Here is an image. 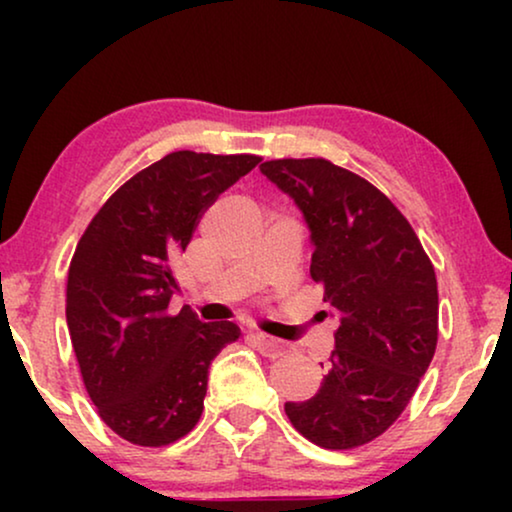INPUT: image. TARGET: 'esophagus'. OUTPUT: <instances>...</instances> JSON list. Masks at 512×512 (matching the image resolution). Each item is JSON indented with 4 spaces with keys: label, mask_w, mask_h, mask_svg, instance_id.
<instances>
[{
    "label": "esophagus",
    "mask_w": 512,
    "mask_h": 512,
    "mask_svg": "<svg viewBox=\"0 0 512 512\" xmlns=\"http://www.w3.org/2000/svg\"><path fill=\"white\" fill-rule=\"evenodd\" d=\"M251 338H254L256 347L261 349V354L270 356V359H277V356H282V354L289 352V347H286L282 340L272 338V335H265L261 331H254V333H251Z\"/></svg>",
    "instance_id": "34e87169"
}]
</instances>
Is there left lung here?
Instances as JSON below:
<instances>
[{"mask_svg": "<svg viewBox=\"0 0 512 512\" xmlns=\"http://www.w3.org/2000/svg\"><path fill=\"white\" fill-rule=\"evenodd\" d=\"M261 172L303 212L310 275L340 319L319 391L286 403V417L310 443L352 450L401 417L436 354V272L408 219L359 174L324 158L268 160Z\"/></svg>", "mask_w": 512, "mask_h": 512, "instance_id": "left-lung-1", "label": "left lung"}]
</instances>
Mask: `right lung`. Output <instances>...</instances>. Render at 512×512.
<instances>
[{"label": "right lung", "instance_id": "add662e5", "mask_svg": "<svg viewBox=\"0 0 512 512\" xmlns=\"http://www.w3.org/2000/svg\"><path fill=\"white\" fill-rule=\"evenodd\" d=\"M261 163L258 156L174 151L104 202L76 244L67 328L102 422L142 447L184 438L205 408L209 363L240 338L233 321L170 312L172 265L202 212Z\"/></svg>", "mask_w": 512, "mask_h": 512}]
</instances>
